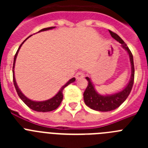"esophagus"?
<instances>
[{
  "mask_svg": "<svg viewBox=\"0 0 148 148\" xmlns=\"http://www.w3.org/2000/svg\"><path fill=\"white\" fill-rule=\"evenodd\" d=\"M84 74L82 72H78V73H76V75H75V78L77 79H80V78H84Z\"/></svg>",
  "mask_w": 148,
  "mask_h": 148,
  "instance_id": "esophagus-1",
  "label": "esophagus"
}]
</instances>
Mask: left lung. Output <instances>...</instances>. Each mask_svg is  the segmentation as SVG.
Returning <instances> with one entry per match:
<instances>
[{
	"label": "left lung",
	"mask_w": 148,
	"mask_h": 148,
	"mask_svg": "<svg viewBox=\"0 0 148 148\" xmlns=\"http://www.w3.org/2000/svg\"><path fill=\"white\" fill-rule=\"evenodd\" d=\"M111 36L120 43L122 47L125 49L129 54L130 57V64H131V76L129 83L125 87L124 90L117 93L112 94V95H102L98 93L94 88L92 82L89 77H86V79L88 82V85L84 92V100L86 105L94 110L101 111V112H108V111L113 110L118 108L121 104L127 99L128 95H130V91L134 82V64H133V57L130 49L128 48L127 44L124 42V40L115 32L109 30Z\"/></svg>",
	"instance_id": "obj_1"
}]
</instances>
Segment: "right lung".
I'll list each match as a JSON object with an SVG mask.
<instances>
[{
  "label": "right lung",
  "mask_w": 148,
  "mask_h": 148,
  "mask_svg": "<svg viewBox=\"0 0 148 148\" xmlns=\"http://www.w3.org/2000/svg\"><path fill=\"white\" fill-rule=\"evenodd\" d=\"M55 28V27H48V28H44L42 29H40L39 32H42V31H47V30H49V29H52ZM31 36V35H30ZM30 36H29L28 38H29ZM26 39L25 40H27ZM24 40V41H25ZM23 41V42H24ZM23 42L20 45L19 48H18V51L16 52V54L15 55V58H14V63H13V69H12V73H13V82H14V85H15V90L17 91V93H18V96L20 97V99L23 101V102L25 103L27 106H28L29 108L30 109L33 110L35 111H37V112H49V111H53L54 110L57 109L58 108V106L61 104V101H62V99H63V90L66 86H68L70 84L73 83L75 81V78H71L69 82H66L65 84L61 88V90L58 91V92L55 95L54 97H53L52 99H48V100H46V101H32V100H30L29 99H28L27 97H26L25 95H23V93L21 92V90L18 88V85H17V83H16V81H15V72H14V67H15V60H16L17 58V56H18V51L20 49L21 47L22 46V44H23Z\"/></svg>",
  "instance_id": "1"
}]
</instances>
